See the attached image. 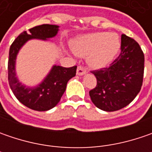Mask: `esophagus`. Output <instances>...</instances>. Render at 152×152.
Instances as JSON below:
<instances>
[{
  "label": "esophagus",
  "mask_w": 152,
  "mask_h": 152,
  "mask_svg": "<svg viewBox=\"0 0 152 152\" xmlns=\"http://www.w3.org/2000/svg\"><path fill=\"white\" fill-rule=\"evenodd\" d=\"M86 73H87V70L83 67H81V66H79L78 68H77V74L79 75V76H82V75H84Z\"/></svg>",
  "instance_id": "esophagus-1"
}]
</instances>
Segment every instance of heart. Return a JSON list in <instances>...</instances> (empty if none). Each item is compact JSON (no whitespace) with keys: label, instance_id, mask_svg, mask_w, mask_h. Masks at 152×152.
Segmentation results:
<instances>
[{"label":"heart","instance_id":"b5f03b06","mask_svg":"<svg viewBox=\"0 0 152 152\" xmlns=\"http://www.w3.org/2000/svg\"><path fill=\"white\" fill-rule=\"evenodd\" d=\"M120 39L116 34L92 33L74 41V51L79 56H88L89 64L94 67L107 65L118 54Z\"/></svg>","mask_w":152,"mask_h":152}]
</instances>
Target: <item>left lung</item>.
<instances>
[{"label": "left lung", "instance_id": "left-lung-1", "mask_svg": "<svg viewBox=\"0 0 152 152\" xmlns=\"http://www.w3.org/2000/svg\"><path fill=\"white\" fill-rule=\"evenodd\" d=\"M144 62V53L139 44L122 34L118 57L110 67L91 72L97 79L96 87L89 92L94 105L106 112L128 106L141 89Z\"/></svg>", "mask_w": 152, "mask_h": 152}]
</instances>
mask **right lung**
<instances>
[{"mask_svg":"<svg viewBox=\"0 0 152 152\" xmlns=\"http://www.w3.org/2000/svg\"><path fill=\"white\" fill-rule=\"evenodd\" d=\"M59 26L43 24L23 31L12 44L9 50L8 81L11 90L19 102L32 110L43 112L56 107L66 91L67 84L76 74L77 66L63 67L53 65L50 72L36 86H27L17 77L16 60L20 49L30 39L49 40L56 36Z\"/></svg>","mask_w":152,"mask_h":152,"instance_id":"add662e5","label":"right lung"}]
</instances>
